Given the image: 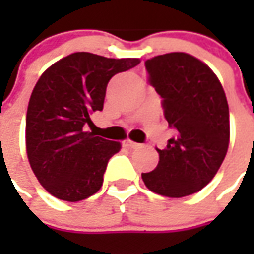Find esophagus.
I'll use <instances>...</instances> for the list:
<instances>
[{"mask_svg":"<svg viewBox=\"0 0 254 254\" xmlns=\"http://www.w3.org/2000/svg\"><path fill=\"white\" fill-rule=\"evenodd\" d=\"M124 144H126V147H128V148H138V147H140V144H138V142H134V141H131V140H126V141H124Z\"/></svg>","mask_w":254,"mask_h":254,"instance_id":"obj_1","label":"esophagus"}]
</instances>
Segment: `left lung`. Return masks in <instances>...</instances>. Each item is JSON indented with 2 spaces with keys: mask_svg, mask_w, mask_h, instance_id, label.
<instances>
[{
  "mask_svg": "<svg viewBox=\"0 0 254 254\" xmlns=\"http://www.w3.org/2000/svg\"><path fill=\"white\" fill-rule=\"evenodd\" d=\"M161 96L164 117L178 134L160 154L157 168L141 174L155 193L182 198L200 190L218 172L229 147V106L209 66L184 52L145 62Z\"/></svg>",
  "mask_w": 254,
  "mask_h": 254,
  "instance_id": "obj_1",
  "label": "left lung"
}]
</instances>
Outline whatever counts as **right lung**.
Masks as SVG:
<instances>
[{
  "mask_svg": "<svg viewBox=\"0 0 254 254\" xmlns=\"http://www.w3.org/2000/svg\"><path fill=\"white\" fill-rule=\"evenodd\" d=\"M138 64L135 58L76 52L46 69L35 84L26 112V154L41 185L58 199L77 202L102 188L120 142L83 127L93 112L103 110L109 80Z\"/></svg>",
  "mask_w": 254,
  "mask_h": 254,
  "instance_id": "add662e5",
  "label": "right lung"
}]
</instances>
